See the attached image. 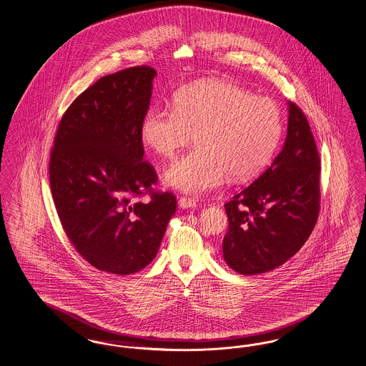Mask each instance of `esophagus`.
Segmentation results:
<instances>
[{"label":"esophagus","instance_id":"obj_1","mask_svg":"<svg viewBox=\"0 0 366 366\" xmlns=\"http://www.w3.org/2000/svg\"><path fill=\"white\" fill-rule=\"evenodd\" d=\"M178 203L181 208H193L197 205V202L193 197H181Z\"/></svg>","mask_w":366,"mask_h":366}]
</instances>
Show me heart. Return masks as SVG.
I'll use <instances>...</instances> for the list:
<instances>
[{
    "instance_id": "1",
    "label": "heart",
    "mask_w": 366,
    "mask_h": 366,
    "mask_svg": "<svg viewBox=\"0 0 366 366\" xmlns=\"http://www.w3.org/2000/svg\"><path fill=\"white\" fill-rule=\"evenodd\" d=\"M278 104L224 80H208L178 91L174 107L152 106L140 125L147 147L167 159L196 133L197 147L166 172L169 185L187 193L259 176L271 162L282 134Z\"/></svg>"
}]
</instances>
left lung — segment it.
<instances>
[{
	"mask_svg": "<svg viewBox=\"0 0 366 366\" xmlns=\"http://www.w3.org/2000/svg\"><path fill=\"white\" fill-rule=\"evenodd\" d=\"M320 157L307 116L289 102L285 146L262 176L224 208L223 259L242 275L271 271L307 242L320 211Z\"/></svg>",
	"mask_w": 366,
	"mask_h": 366,
	"instance_id": "left-lung-1",
	"label": "left lung"
}]
</instances>
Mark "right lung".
<instances>
[{"instance_id": "add662e5", "label": "right lung", "mask_w": 366, "mask_h": 366, "mask_svg": "<svg viewBox=\"0 0 366 366\" xmlns=\"http://www.w3.org/2000/svg\"><path fill=\"white\" fill-rule=\"evenodd\" d=\"M155 69L132 66L101 77L59 121L50 152V188L74 248L95 268L131 275L158 253L176 196L154 189L158 174L143 161L142 119ZM148 194L150 200L138 199Z\"/></svg>"}]
</instances>
